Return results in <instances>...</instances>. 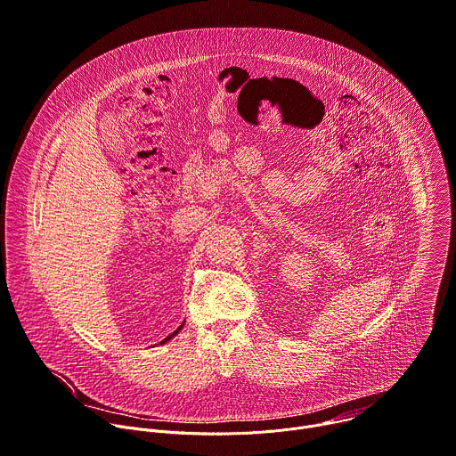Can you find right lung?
<instances>
[{
  "mask_svg": "<svg viewBox=\"0 0 456 456\" xmlns=\"http://www.w3.org/2000/svg\"><path fill=\"white\" fill-rule=\"evenodd\" d=\"M181 329H183V323H181V325H179V327H177V329H175V330H174V332H172V334H170V336H167V338H165V339H163V341H159V343H167V341H168V339H170V338H174V336H175V334H177V332H179V330H181Z\"/></svg>",
  "mask_w": 456,
  "mask_h": 456,
  "instance_id": "obj_1",
  "label": "right lung"
}]
</instances>
